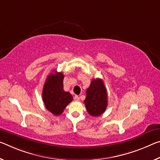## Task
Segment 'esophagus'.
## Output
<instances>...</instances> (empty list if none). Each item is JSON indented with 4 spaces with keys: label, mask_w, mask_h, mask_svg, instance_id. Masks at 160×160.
<instances>
[{
    "label": "esophagus",
    "mask_w": 160,
    "mask_h": 160,
    "mask_svg": "<svg viewBox=\"0 0 160 160\" xmlns=\"http://www.w3.org/2000/svg\"><path fill=\"white\" fill-rule=\"evenodd\" d=\"M74 100L75 101H79L80 100V98L78 97V95H75V97H74Z\"/></svg>",
    "instance_id": "1"
}]
</instances>
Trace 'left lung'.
I'll return each mask as SVG.
<instances>
[{
	"mask_svg": "<svg viewBox=\"0 0 160 160\" xmlns=\"http://www.w3.org/2000/svg\"><path fill=\"white\" fill-rule=\"evenodd\" d=\"M84 103L90 115L98 117L104 113L108 106V93L102 80L97 78L92 80L86 91Z\"/></svg>",
	"mask_w": 160,
	"mask_h": 160,
	"instance_id": "1",
	"label": "left lung"
}]
</instances>
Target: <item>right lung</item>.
Wrapping results in <instances>:
<instances>
[{"instance_id":"add662e5","label":"right lung","mask_w":160,"mask_h":160,"mask_svg":"<svg viewBox=\"0 0 160 160\" xmlns=\"http://www.w3.org/2000/svg\"><path fill=\"white\" fill-rule=\"evenodd\" d=\"M48 76L45 81L42 97L45 108L55 115H60L65 108L72 101V96L70 92L63 90L64 75L53 70Z\"/></svg>"}]
</instances>
